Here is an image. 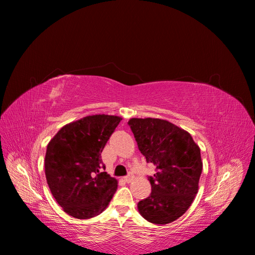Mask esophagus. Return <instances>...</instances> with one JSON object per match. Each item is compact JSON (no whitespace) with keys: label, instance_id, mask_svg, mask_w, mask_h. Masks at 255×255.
Masks as SVG:
<instances>
[{"label":"esophagus","instance_id":"obj_1","mask_svg":"<svg viewBox=\"0 0 255 255\" xmlns=\"http://www.w3.org/2000/svg\"><path fill=\"white\" fill-rule=\"evenodd\" d=\"M133 179H134V175H133L132 173H129L128 175L125 176V181H126L127 183H130V182L133 181Z\"/></svg>","mask_w":255,"mask_h":255}]
</instances>
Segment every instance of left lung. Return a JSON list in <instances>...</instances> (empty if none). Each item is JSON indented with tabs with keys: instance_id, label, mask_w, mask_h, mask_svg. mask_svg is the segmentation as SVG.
Instances as JSON below:
<instances>
[{
	"instance_id": "8db88e82",
	"label": "left lung",
	"mask_w": 255,
	"mask_h": 255,
	"mask_svg": "<svg viewBox=\"0 0 255 255\" xmlns=\"http://www.w3.org/2000/svg\"><path fill=\"white\" fill-rule=\"evenodd\" d=\"M128 126L146 163L156 167L149 176L151 194L138 202V211L151 223L167 225L180 218L197 195L203 167L200 148L188 132L167 120L132 118Z\"/></svg>"
}]
</instances>
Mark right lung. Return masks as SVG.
Segmentation results:
<instances>
[{"mask_svg": "<svg viewBox=\"0 0 255 255\" xmlns=\"http://www.w3.org/2000/svg\"><path fill=\"white\" fill-rule=\"evenodd\" d=\"M118 116L92 115L61 128L47 146L44 171L56 202L78 219L101 214L117 190L118 181L104 172V146Z\"/></svg>", "mask_w": 255, "mask_h": 255, "instance_id": "obj_1", "label": "right lung"}]
</instances>
